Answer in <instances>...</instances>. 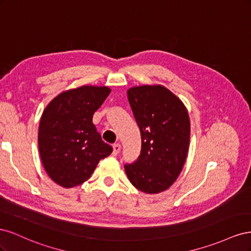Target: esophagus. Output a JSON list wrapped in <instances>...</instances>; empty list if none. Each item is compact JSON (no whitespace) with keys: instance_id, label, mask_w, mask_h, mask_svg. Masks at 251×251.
Masks as SVG:
<instances>
[{"instance_id":"esophagus-1","label":"esophagus","mask_w":251,"mask_h":251,"mask_svg":"<svg viewBox=\"0 0 251 251\" xmlns=\"http://www.w3.org/2000/svg\"><path fill=\"white\" fill-rule=\"evenodd\" d=\"M120 150H121V146H120L119 143L114 144V146H113V155L116 156L120 151Z\"/></svg>"}]
</instances>
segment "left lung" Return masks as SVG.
<instances>
[{"label": "left lung", "instance_id": "1", "mask_svg": "<svg viewBox=\"0 0 251 251\" xmlns=\"http://www.w3.org/2000/svg\"><path fill=\"white\" fill-rule=\"evenodd\" d=\"M128 102L141 133V153L126 164L131 183L146 194L170 188L183 169L188 154L191 121L187 109L161 85L127 90Z\"/></svg>", "mask_w": 251, "mask_h": 251}]
</instances>
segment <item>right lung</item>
I'll return each mask as SVG.
<instances>
[{
	"instance_id": "obj_1",
	"label": "right lung",
	"mask_w": 251,
	"mask_h": 251,
	"mask_svg": "<svg viewBox=\"0 0 251 251\" xmlns=\"http://www.w3.org/2000/svg\"><path fill=\"white\" fill-rule=\"evenodd\" d=\"M110 93L105 86H81L64 91L44 110L39 150L45 171L56 184L70 188L83 183L112 153L92 123Z\"/></svg>"
}]
</instances>
